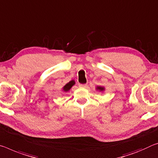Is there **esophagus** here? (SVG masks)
Returning a JSON list of instances; mask_svg holds the SVG:
<instances>
[{
	"mask_svg": "<svg viewBox=\"0 0 158 158\" xmlns=\"http://www.w3.org/2000/svg\"><path fill=\"white\" fill-rule=\"evenodd\" d=\"M79 86H80V87H86L87 84H79Z\"/></svg>",
	"mask_w": 158,
	"mask_h": 158,
	"instance_id": "esophagus-1",
	"label": "esophagus"
}]
</instances>
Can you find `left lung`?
Segmentation results:
<instances>
[{
    "label": "left lung",
    "instance_id": "8db88e82",
    "mask_svg": "<svg viewBox=\"0 0 158 158\" xmlns=\"http://www.w3.org/2000/svg\"><path fill=\"white\" fill-rule=\"evenodd\" d=\"M98 89H99L100 90V91H102V90H103L104 89L103 88H102V87H101V86H99V87H98V88H97Z\"/></svg>",
    "mask_w": 158,
    "mask_h": 158
}]
</instances>
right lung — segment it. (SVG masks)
<instances>
[{
    "mask_svg": "<svg viewBox=\"0 0 158 158\" xmlns=\"http://www.w3.org/2000/svg\"><path fill=\"white\" fill-rule=\"evenodd\" d=\"M74 84V81H69L68 84H67L65 86H64V87H63V90L64 91H69V90L71 89V87L73 86V85Z\"/></svg>",
    "mask_w": 158,
    "mask_h": 158,
    "instance_id": "obj_1",
    "label": "right lung"
}]
</instances>
